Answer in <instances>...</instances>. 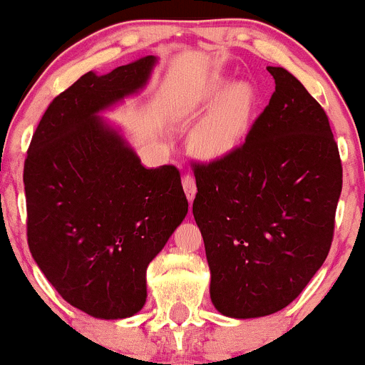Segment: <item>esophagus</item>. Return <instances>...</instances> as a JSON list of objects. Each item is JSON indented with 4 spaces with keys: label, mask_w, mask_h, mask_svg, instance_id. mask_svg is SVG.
<instances>
[{
    "label": "esophagus",
    "mask_w": 365,
    "mask_h": 365,
    "mask_svg": "<svg viewBox=\"0 0 365 365\" xmlns=\"http://www.w3.org/2000/svg\"><path fill=\"white\" fill-rule=\"evenodd\" d=\"M182 187H184V193H186L187 202H193L195 195H197V184H195V178L193 175H184L182 178Z\"/></svg>",
    "instance_id": "34e87169"
}]
</instances>
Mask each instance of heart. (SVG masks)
Listing matches in <instances>:
<instances>
[{
	"mask_svg": "<svg viewBox=\"0 0 365 365\" xmlns=\"http://www.w3.org/2000/svg\"><path fill=\"white\" fill-rule=\"evenodd\" d=\"M257 90L252 83L227 74H215L202 88L198 103L210 108L191 133V147L204 160H220L243 143L257 108Z\"/></svg>",
	"mask_w": 365,
	"mask_h": 365,
	"instance_id": "heart-1",
	"label": "heart"
}]
</instances>
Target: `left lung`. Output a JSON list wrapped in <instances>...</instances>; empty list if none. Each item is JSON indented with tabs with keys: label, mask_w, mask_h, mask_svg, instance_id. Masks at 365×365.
Listing matches in <instances>:
<instances>
[{
	"label": "left lung",
	"mask_w": 365,
	"mask_h": 365,
	"mask_svg": "<svg viewBox=\"0 0 365 365\" xmlns=\"http://www.w3.org/2000/svg\"><path fill=\"white\" fill-rule=\"evenodd\" d=\"M247 142L195 168L193 216L220 314L252 319L287 307L323 266L342 167L328 117L284 67Z\"/></svg>",
	"instance_id": "obj_1"
}]
</instances>
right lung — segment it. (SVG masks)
<instances>
[{"instance_id": "1", "label": "right lung", "mask_w": 365, "mask_h": 365, "mask_svg": "<svg viewBox=\"0 0 365 365\" xmlns=\"http://www.w3.org/2000/svg\"><path fill=\"white\" fill-rule=\"evenodd\" d=\"M156 56L90 71L53 99L28 149V245L67 304L124 319L147 300V266L187 215L175 167L147 168L101 113L138 96Z\"/></svg>"}]
</instances>
